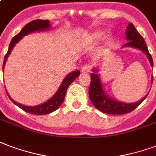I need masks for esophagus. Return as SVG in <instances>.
<instances>
[{"instance_id": "esophagus-1", "label": "esophagus", "mask_w": 156, "mask_h": 156, "mask_svg": "<svg viewBox=\"0 0 156 156\" xmlns=\"http://www.w3.org/2000/svg\"><path fill=\"white\" fill-rule=\"evenodd\" d=\"M92 69V66L90 65V64H85L84 66H83L82 68V73H89L90 70Z\"/></svg>"}]
</instances>
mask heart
<instances>
[{"mask_svg":"<svg viewBox=\"0 0 156 156\" xmlns=\"http://www.w3.org/2000/svg\"><path fill=\"white\" fill-rule=\"evenodd\" d=\"M103 36H104V33H103V32L98 31V32H94V33L91 35V39L93 40H101Z\"/></svg>","mask_w":156,"mask_h":156,"instance_id":"b5f03b06","label":"heart"}]
</instances>
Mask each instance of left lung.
Masks as SVG:
<instances>
[{
	"label": "left lung",
	"mask_w": 156,
	"mask_h": 156,
	"mask_svg": "<svg viewBox=\"0 0 156 156\" xmlns=\"http://www.w3.org/2000/svg\"><path fill=\"white\" fill-rule=\"evenodd\" d=\"M126 39L128 40V42L125 44L123 47L136 48L144 52L148 57L151 67H153V59L151 54L149 53L146 42L143 37L138 33L136 29L134 27L133 24L130 23L128 25L126 31ZM93 71V73H91V83H90L88 94L93 104L102 112L112 114V115H122V114L128 113L134 109H136L148 96L149 93H147L142 99L133 103H125V102L116 101L105 93L101 84L100 74L98 73V69H94ZM152 82H153V77H152Z\"/></svg>",
	"instance_id": "1"
}]
</instances>
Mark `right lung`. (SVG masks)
Segmentation results:
<instances>
[{"label": "right lung", "instance_id": "right-lung-1", "mask_svg": "<svg viewBox=\"0 0 156 156\" xmlns=\"http://www.w3.org/2000/svg\"><path fill=\"white\" fill-rule=\"evenodd\" d=\"M49 28H50L49 20H33V21L28 23L27 25H25V27L20 30L19 34H17L10 41L8 51L5 56L4 62H3V68L2 69H4L6 59H7L8 56L10 55V52L13 49V47L16 45V44H17L20 40L22 39L23 37L30 34V33H33V32L44 31L46 30H49ZM79 74H80V71L79 70H76V71H73V72H71L70 73H69L65 77V78L63 79L60 87L58 89V91L56 92L55 95L53 96L49 100H48L45 102H44L42 104L38 105V106L30 107V106H25V105L20 104V103L16 102V101H14L13 99L10 98L9 94L7 93V92H6V93H7L8 97L10 98V99L13 103H15L20 108H21L22 110H24L26 112L34 114V115H45V114H49L50 112H55V110H57L58 108L60 107L62 103H63V100H64L65 93H66L68 87H69V85L72 83L76 78H78Z\"/></svg>", "mask_w": 156, "mask_h": 156}]
</instances>
